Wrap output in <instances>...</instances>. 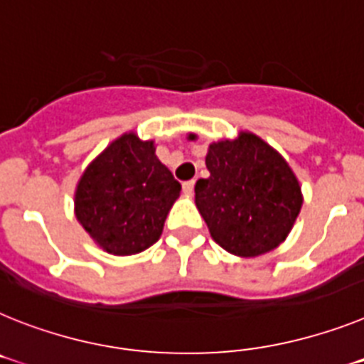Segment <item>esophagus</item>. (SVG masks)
Instances as JSON below:
<instances>
[{"instance_id":"esophagus-1","label":"esophagus","mask_w":364,"mask_h":364,"mask_svg":"<svg viewBox=\"0 0 364 364\" xmlns=\"http://www.w3.org/2000/svg\"><path fill=\"white\" fill-rule=\"evenodd\" d=\"M182 189H184V193H186V195H193L195 180H189V182H184V184H182Z\"/></svg>"}]
</instances>
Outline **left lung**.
<instances>
[{
  "instance_id": "left-lung-1",
  "label": "left lung",
  "mask_w": 364,
  "mask_h": 364,
  "mask_svg": "<svg viewBox=\"0 0 364 364\" xmlns=\"http://www.w3.org/2000/svg\"><path fill=\"white\" fill-rule=\"evenodd\" d=\"M197 139V134H189ZM208 178L195 184V204L213 241L239 257H256L284 243L304 203L294 171L254 132L208 147Z\"/></svg>"
}]
</instances>
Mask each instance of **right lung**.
I'll return each instance as SVG.
<instances>
[{
  "label": "right lung",
  "instance_id": "obj_1",
  "mask_svg": "<svg viewBox=\"0 0 364 364\" xmlns=\"http://www.w3.org/2000/svg\"><path fill=\"white\" fill-rule=\"evenodd\" d=\"M180 184L156 156L154 139L134 130L93 158L75 188V217L112 256L144 252L160 239Z\"/></svg>",
  "mask_w": 364,
  "mask_h": 364
}]
</instances>
